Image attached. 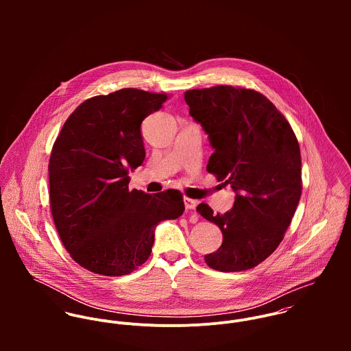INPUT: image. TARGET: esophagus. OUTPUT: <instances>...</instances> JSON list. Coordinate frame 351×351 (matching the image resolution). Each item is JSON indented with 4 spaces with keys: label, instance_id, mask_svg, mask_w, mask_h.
<instances>
[{
    "label": "esophagus",
    "instance_id": "esophagus-1",
    "mask_svg": "<svg viewBox=\"0 0 351 351\" xmlns=\"http://www.w3.org/2000/svg\"><path fill=\"white\" fill-rule=\"evenodd\" d=\"M184 204H185V208H186V209H191V210H193V209H196V206H197L199 201L192 200V199H188V197H185V199H184Z\"/></svg>",
    "mask_w": 351,
    "mask_h": 351
}]
</instances>
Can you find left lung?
<instances>
[{"instance_id":"left-lung-1","label":"left lung","mask_w":351,"mask_h":351,"mask_svg":"<svg viewBox=\"0 0 351 351\" xmlns=\"http://www.w3.org/2000/svg\"><path fill=\"white\" fill-rule=\"evenodd\" d=\"M185 101L215 150L206 170L235 192L234 206L224 215H213L204 202L197 206L223 232L221 246L205 262L219 271L255 267L278 247L300 201L296 135L274 104L251 89H193Z\"/></svg>"}]
</instances>
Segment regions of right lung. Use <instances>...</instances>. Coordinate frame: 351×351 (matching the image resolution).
Here are the masks:
<instances>
[{"mask_svg": "<svg viewBox=\"0 0 351 351\" xmlns=\"http://www.w3.org/2000/svg\"><path fill=\"white\" fill-rule=\"evenodd\" d=\"M167 95L121 89L84 101L51 151L50 206L71 258L96 274L119 277L143 265L159 221L180 217L184 199L169 189H128V171L145 160L141 125Z\"/></svg>", "mask_w": 351, "mask_h": 351, "instance_id": "add662e5", "label": "right lung"}]
</instances>
